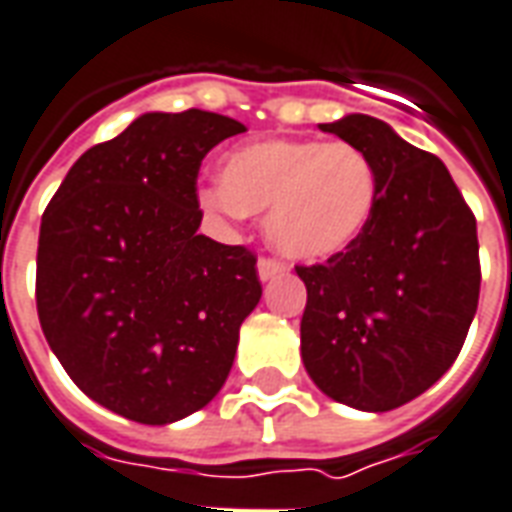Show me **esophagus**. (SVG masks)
<instances>
[{
    "mask_svg": "<svg viewBox=\"0 0 512 512\" xmlns=\"http://www.w3.org/2000/svg\"><path fill=\"white\" fill-rule=\"evenodd\" d=\"M256 270H259V281H272V278H278V275L286 272V264H281V261H272V259H259Z\"/></svg>",
    "mask_w": 512,
    "mask_h": 512,
    "instance_id": "obj_1",
    "label": "esophagus"
}]
</instances>
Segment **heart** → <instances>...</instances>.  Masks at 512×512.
I'll use <instances>...</instances> for the list:
<instances>
[{"instance_id": "b5f03b06", "label": "heart", "mask_w": 512, "mask_h": 512, "mask_svg": "<svg viewBox=\"0 0 512 512\" xmlns=\"http://www.w3.org/2000/svg\"><path fill=\"white\" fill-rule=\"evenodd\" d=\"M201 207L226 220L264 215L267 242L286 259H333L363 237L379 201V177L363 149L346 141L264 138L229 149L220 188Z\"/></svg>"}]
</instances>
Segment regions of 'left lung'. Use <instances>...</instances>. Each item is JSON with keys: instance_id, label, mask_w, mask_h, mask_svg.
<instances>
[{"instance_id": "obj_1", "label": "left lung", "mask_w": 512, "mask_h": 512, "mask_svg": "<svg viewBox=\"0 0 512 512\" xmlns=\"http://www.w3.org/2000/svg\"><path fill=\"white\" fill-rule=\"evenodd\" d=\"M319 128L371 158L379 201L352 248L297 267L302 363L327 398L390 412L439 382L464 346L480 297L477 223L445 163L387 122L346 114Z\"/></svg>"}]
</instances>
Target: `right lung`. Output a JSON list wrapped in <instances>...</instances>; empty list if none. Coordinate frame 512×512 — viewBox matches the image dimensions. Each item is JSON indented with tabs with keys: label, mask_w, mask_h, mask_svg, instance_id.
I'll use <instances>...</instances> for the list:
<instances>
[{
	"label": "right lung",
	"mask_w": 512,
	"mask_h": 512,
	"mask_svg": "<svg viewBox=\"0 0 512 512\" xmlns=\"http://www.w3.org/2000/svg\"><path fill=\"white\" fill-rule=\"evenodd\" d=\"M237 133L201 108L147 111L87 149L43 212V335L81 393L136 423L210 404L261 300L253 253L199 234L201 160Z\"/></svg>",
	"instance_id": "1"
}]
</instances>
